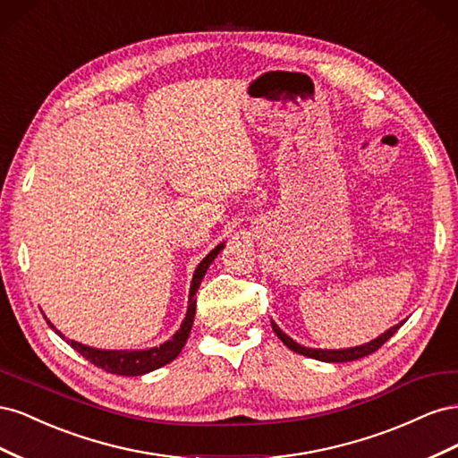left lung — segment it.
I'll use <instances>...</instances> for the list:
<instances>
[{
	"instance_id": "8db88e82",
	"label": "left lung",
	"mask_w": 458,
	"mask_h": 458,
	"mask_svg": "<svg viewBox=\"0 0 458 458\" xmlns=\"http://www.w3.org/2000/svg\"><path fill=\"white\" fill-rule=\"evenodd\" d=\"M403 323L405 321H401L399 325L387 328L384 335H380L378 338H374L369 344L355 345V348H345V350H313V348H306V345H300L298 342H294L293 338L286 336L284 332L279 327H276L273 321H271V327L275 330V335L283 340V344L286 345V348H290V350L300 353V355H306V357L317 359V361H327V363H348V361H355V359L367 357V355L377 352L378 348H382V345L395 335V332L401 328V325H403Z\"/></svg>"
}]
</instances>
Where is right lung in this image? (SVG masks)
Returning a JSON list of instances; mask_svg holds the SVG:
<instances>
[{
  "mask_svg": "<svg viewBox=\"0 0 458 458\" xmlns=\"http://www.w3.org/2000/svg\"><path fill=\"white\" fill-rule=\"evenodd\" d=\"M225 244H217L214 250L208 254L200 263L199 267L195 269V275H192V281H191V290H189V306H187V315L183 318L182 327L172 336V340L164 342L157 348H148V350H97V348H89V345H84L80 342L74 340H66L61 330L55 328L51 325L49 318H46L47 325L57 332V335L66 340L68 344L72 345V348L80 353L84 355L89 363H93L95 367H99L106 372H113V374H120V377H141V374H147L150 370H157L164 365H168L170 361L182 353L183 345L189 338V332L192 327V321H195V310H197V290L204 279V275L210 267V263L216 259V256L221 252V248Z\"/></svg>",
  "mask_w": 458,
  "mask_h": 458,
  "instance_id": "add662e5",
  "label": "right lung"
}]
</instances>
